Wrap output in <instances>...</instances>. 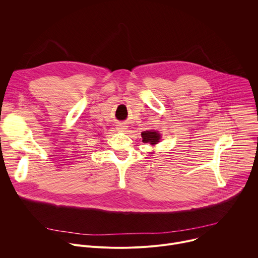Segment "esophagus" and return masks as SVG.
Returning <instances> with one entry per match:
<instances>
[{"label":"esophagus","instance_id":"1","mask_svg":"<svg viewBox=\"0 0 258 258\" xmlns=\"http://www.w3.org/2000/svg\"><path fill=\"white\" fill-rule=\"evenodd\" d=\"M126 127H127V126H126L124 123H119V124H117V127H116V128H117L118 132H124V131L126 130Z\"/></svg>","mask_w":258,"mask_h":258}]
</instances>
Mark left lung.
Returning <instances> with one entry per match:
<instances>
[{
    "instance_id": "left-lung-1",
    "label": "left lung",
    "mask_w": 258,
    "mask_h": 258,
    "mask_svg": "<svg viewBox=\"0 0 258 258\" xmlns=\"http://www.w3.org/2000/svg\"><path fill=\"white\" fill-rule=\"evenodd\" d=\"M142 138H143L144 143H150L151 145H155L159 142L160 135L157 132L147 131V132L142 133Z\"/></svg>"
}]
</instances>
